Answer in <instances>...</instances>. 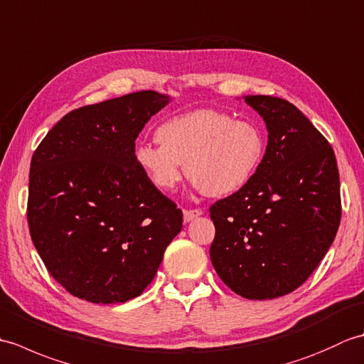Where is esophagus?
I'll return each mask as SVG.
<instances>
[{
  "label": "esophagus",
  "instance_id": "obj_1",
  "mask_svg": "<svg viewBox=\"0 0 364 364\" xmlns=\"http://www.w3.org/2000/svg\"><path fill=\"white\" fill-rule=\"evenodd\" d=\"M203 211L202 210H184L183 215H184V222H191L194 220L198 215H202Z\"/></svg>",
  "mask_w": 364,
  "mask_h": 364
}]
</instances>
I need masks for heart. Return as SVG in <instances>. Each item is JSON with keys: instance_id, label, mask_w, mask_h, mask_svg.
Here are the masks:
<instances>
[{"instance_id": "heart-1", "label": "heart", "mask_w": 364, "mask_h": 364, "mask_svg": "<svg viewBox=\"0 0 364 364\" xmlns=\"http://www.w3.org/2000/svg\"><path fill=\"white\" fill-rule=\"evenodd\" d=\"M159 144H139L134 161L153 188L173 191L186 173L194 188L211 197H225L249 183L264 158L266 139L249 120L198 109L162 122Z\"/></svg>"}]
</instances>
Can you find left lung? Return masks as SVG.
<instances>
[{
  "label": "left lung",
  "instance_id": "obj_1",
  "mask_svg": "<svg viewBox=\"0 0 364 364\" xmlns=\"http://www.w3.org/2000/svg\"><path fill=\"white\" fill-rule=\"evenodd\" d=\"M267 128L258 172L210 208L211 262L239 296L269 300L297 289L326 257L341 220L339 173L327 139L292 103L245 95Z\"/></svg>",
  "mask_w": 364,
  "mask_h": 364
}]
</instances>
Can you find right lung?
Masks as SVG:
<instances>
[{
    "label": "right lung",
    "instance_id": "obj_1",
    "mask_svg": "<svg viewBox=\"0 0 364 364\" xmlns=\"http://www.w3.org/2000/svg\"><path fill=\"white\" fill-rule=\"evenodd\" d=\"M170 103L141 90L64 115L31 159L28 223L51 277L92 304L141 296L183 213L134 161L139 133Z\"/></svg>",
    "mask_w": 364,
    "mask_h": 364
}]
</instances>
